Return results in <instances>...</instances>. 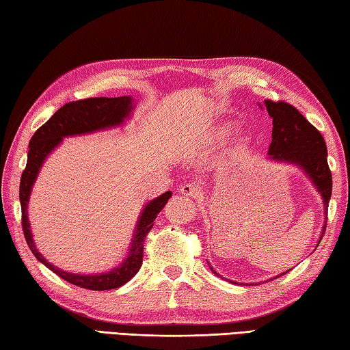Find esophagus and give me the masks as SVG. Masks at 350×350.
Listing matches in <instances>:
<instances>
[{
  "mask_svg": "<svg viewBox=\"0 0 350 350\" xmlns=\"http://www.w3.org/2000/svg\"><path fill=\"white\" fill-rule=\"evenodd\" d=\"M179 192L185 197H189V198H196L200 194V188L197 185H192V183H187L183 185V187L179 188Z\"/></svg>",
  "mask_w": 350,
  "mask_h": 350,
  "instance_id": "obj_1",
  "label": "esophagus"
}]
</instances>
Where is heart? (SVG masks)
Listing matches in <instances>:
<instances>
[{
  "mask_svg": "<svg viewBox=\"0 0 350 350\" xmlns=\"http://www.w3.org/2000/svg\"><path fill=\"white\" fill-rule=\"evenodd\" d=\"M228 131H230V124L218 126V128L212 132V137L213 138H224L228 135Z\"/></svg>",
  "mask_w": 350,
  "mask_h": 350,
  "instance_id": "1",
  "label": "heart"
}]
</instances>
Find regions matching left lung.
Segmentation results:
<instances>
[{"label": "left lung", "instance_id": "1", "mask_svg": "<svg viewBox=\"0 0 350 350\" xmlns=\"http://www.w3.org/2000/svg\"><path fill=\"white\" fill-rule=\"evenodd\" d=\"M265 107L267 114L272 118L273 126L272 143L269 146V152H267V154H269L267 156V161L288 163V165H295L302 170L311 180V183L314 185L316 191L321 194L323 202L325 219H328L326 217H328V204L332 194V176L328 167V152H326L323 137L298 109L288 105V103L265 100ZM325 227L326 221L322 227V234L317 245L321 243L322 236L325 234ZM207 265H209L212 273L217 275V277H221L209 262H207ZM287 272H282L280 275H284ZM234 284H237L236 281Z\"/></svg>", "mask_w": 350, "mask_h": 350}]
</instances>
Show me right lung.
<instances>
[{
    "mask_svg": "<svg viewBox=\"0 0 350 350\" xmlns=\"http://www.w3.org/2000/svg\"><path fill=\"white\" fill-rule=\"evenodd\" d=\"M133 109H135V105H133L132 96H120V98H90L66 103L42 128L36 131L31 141H29L27 167L24 173H22L19 187L22 228H24L25 241L34 257L40 263L57 273L60 278L78 287L90 290H109L120 287L135 277V273L139 271L141 265H143L144 237L152 230L153 221L163 209V206L167 204L170 197L173 196V192L167 191L165 194L150 200V202L146 203V206H143L135 230H133L128 254H126L120 265L102 273L69 272L52 265L43 257L42 252L36 247L31 227H29V196H31L36 179L40 173V168L44 161L54 152V148L63 143V138L87 135V133H94L105 129H114L117 126L124 124V122L131 117Z\"/></svg>",
    "mask_w": 350,
    "mask_h": 350,
    "instance_id": "obj_1",
    "label": "right lung"
}]
</instances>
